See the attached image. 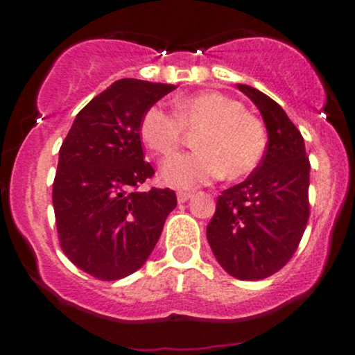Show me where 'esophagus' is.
I'll return each mask as SVG.
<instances>
[{
    "label": "esophagus",
    "mask_w": 355,
    "mask_h": 355,
    "mask_svg": "<svg viewBox=\"0 0 355 355\" xmlns=\"http://www.w3.org/2000/svg\"><path fill=\"white\" fill-rule=\"evenodd\" d=\"M191 197H193V193H191V191H178L177 193L178 203H185L187 200H190Z\"/></svg>",
    "instance_id": "1"
}]
</instances>
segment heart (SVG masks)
<instances>
[{
    "label": "heart",
    "instance_id": "obj_1",
    "mask_svg": "<svg viewBox=\"0 0 355 355\" xmlns=\"http://www.w3.org/2000/svg\"><path fill=\"white\" fill-rule=\"evenodd\" d=\"M195 135L197 152L177 155L162 166V180L177 189H195L215 178H240L254 172L266 152L267 138L259 118L242 103L217 92L198 93L175 101V115L150 107L140 121V137L150 150L168 157Z\"/></svg>",
    "mask_w": 355,
    "mask_h": 355
}]
</instances>
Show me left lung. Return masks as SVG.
<instances>
[{
	"mask_svg": "<svg viewBox=\"0 0 355 355\" xmlns=\"http://www.w3.org/2000/svg\"><path fill=\"white\" fill-rule=\"evenodd\" d=\"M266 123V155L245 182L223 190L207 225L217 262L240 280L279 272L295 254L309 220V164L304 138L277 101L237 85Z\"/></svg>",
	"mask_w": 355,
	"mask_h": 355,
	"instance_id": "obj_1",
	"label": "left lung"
}]
</instances>
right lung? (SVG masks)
Here are the masks:
<instances>
[{
  "mask_svg": "<svg viewBox=\"0 0 355 355\" xmlns=\"http://www.w3.org/2000/svg\"><path fill=\"white\" fill-rule=\"evenodd\" d=\"M173 89L115 81L76 115L60 148L53 209L61 250L100 280L123 279L144 266L177 207L170 189L137 191L155 173L144 160L141 116Z\"/></svg>",
  "mask_w": 355,
  "mask_h": 355,
  "instance_id": "add662e5",
  "label": "right lung"
}]
</instances>
